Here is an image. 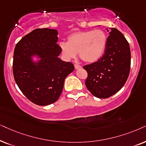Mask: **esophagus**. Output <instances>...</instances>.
Here are the masks:
<instances>
[{"mask_svg":"<svg viewBox=\"0 0 146 146\" xmlns=\"http://www.w3.org/2000/svg\"><path fill=\"white\" fill-rule=\"evenodd\" d=\"M75 69H81V65H79V64H75Z\"/></svg>","mask_w":146,"mask_h":146,"instance_id":"34e87169","label":"esophagus"}]
</instances>
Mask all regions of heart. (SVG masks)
<instances>
[{"mask_svg": "<svg viewBox=\"0 0 146 146\" xmlns=\"http://www.w3.org/2000/svg\"><path fill=\"white\" fill-rule=\"evenodd\" d=\"M108 37L100 29L78 31L70 35L67 42H59L62 53L66 57H75L77 53L83 61L93 63L98 61L106 50Z\"/></svg>", "mask_w": 146, "mask_h": 146, "instance_id": "1", "label": "heart"}]
</instances>
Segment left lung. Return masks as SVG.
<instances>
[{"instance_id": "8db88e82", "label": "left lung", "mask_w": 146, "mask_h": 146, "mask_svg": "<svg viewBox=\"0 0 146 146\" xmlns=\"http://www.w3.org/2000/svg\"><path fill=\"white\" fill-rule=\"evenodd\" d=\"M110 35L104 55L83 66L87 72L85 85L93 96L106 99L119 91L129 76L131 52L129 42L117 29H107Z\"/></svg>"}]
</instances>
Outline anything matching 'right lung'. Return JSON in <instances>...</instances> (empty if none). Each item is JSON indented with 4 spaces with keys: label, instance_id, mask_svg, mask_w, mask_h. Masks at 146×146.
I'll return each instance as SVG.
<instances>
[{
    "label": "right lung",
    "instance_id": "1",
    "mask_svg": "<svg viewBox=\"0 0 146 146\" xmlns=\"http://www.w3.org/2000/svg\"><path fill=\"white\" fill-rule=\"evenodd\" d=\"M55 29H36L17 42L13 56V71L15 82L26 98L38 106L57 102L64 81L73 71V63L58 57L61 52ZM37 55V63L32 57Z\"/></svg>",
    "mask_w": 146,
    "mask_h": 146
}]
</instances>
